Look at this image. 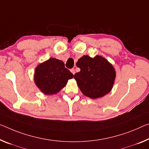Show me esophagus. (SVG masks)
<instances>
[{"label": "esophagus", "mask_w": 149, "mask_h": 149, "mask_svg": "<svg viewBox=\"0 0 149 149\" xmlns=\"http://www.w3.org/2000/svg\"><path fill=\"white\" fill-rule=\"evenodd\" d=\"M70 72H71L73 74H75V70L74 68H71V69H70Z\"/></svg>", "instance_id": "1"}]
</instances>
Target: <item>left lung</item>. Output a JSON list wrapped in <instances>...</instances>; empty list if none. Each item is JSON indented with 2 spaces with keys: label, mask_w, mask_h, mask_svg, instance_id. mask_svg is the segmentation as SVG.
<instances>
[{
  "label": "left lung",
  "mask_w": 149,
  "mask_h": 149,
  "mask_svg": "<svg viewBox=\"0 0 149 149\" xmlns=\"http://www.w3.org/2000/svg\"><path fill=\"white\" fill-rule=\"evenodd\" d=\"M77 66L81 71L74 75V79L84 95L95 99L111 91L116 72L107 59L98 55L94 58L84 55L79 59Z\"/></svg>",
  "instance_id": "left-lung-1"
}]
</instances>
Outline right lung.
<instances>
[{
    "mask_svg": "<svg viewBox=\"0 0 149 149\" xmlns=\"http://www.w3.org/2000/svg\"><path fill=\"white\" fill-rule=\"evenodd\" d=\"M72 78V73L65 68L63 61L51 58L36 67L34 79L36 85L43 93L54 95Z\"/></svg>",
    "mask_w": 149,
    "mask_h": 149,
    "instance_id": "add662e5",
    "label": "right lung"
}]
</instances>
